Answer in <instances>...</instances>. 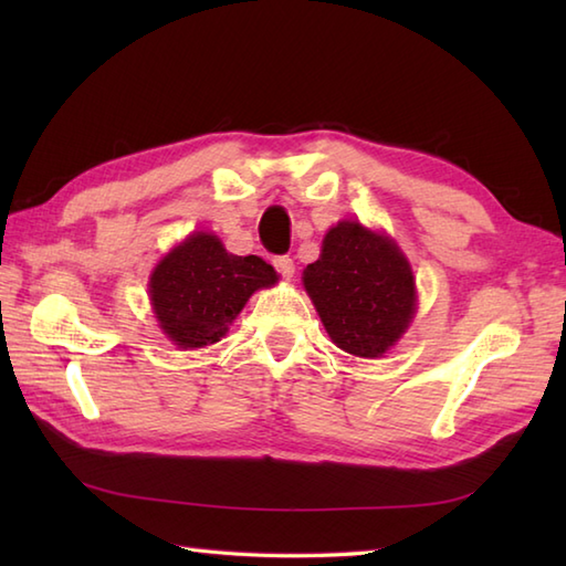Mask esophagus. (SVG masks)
I'll list each match as a JSON object with an SVG mask.
<instances>
[{"label": "esophagus", "mask_w": 566, "mask_h": 566, "mask_svg": "<svg viewBox=\"0 0 566 566\" xmlns=\"http://www.w3.org/2000/svg\"><path fill=\"white\" fill-rule=\"evenodd\" d=\"M272 262H274L276 272H280L282 276H286V280H290V276H294V260L290 255H276Z\"/></svg>", "instance_id": "esophagus-1"}]
</instances>
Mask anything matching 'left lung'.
I'll list each match as a JSON object with an SVG mask.
<instances>
[{
    "instance_id": "obj_1",
    "label": "left lung",
    "mask_w": 566,
    "mask_h": 566,
    "mask_svg": "<svg viewBox=\"0 0 566 566\" xmlns=\"http://www.w3.org/2000/svg\"><path fill=\"white\" fill-rule=\"evenodd\" d=\"M302 280L331 340L350 355L381 357L413 321L411 264L389 235L359 221L331 228Z\"/></svg>"
}]
</instances>
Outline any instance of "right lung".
Returning <instances> with one entry per match:
<instances>
[{"label": "right lung", "mask_w": 566, "mask_h": 566, "mask_svg": "<svg viewBox=\"0 0 566 566\" xmlns=\"http://www.w3.org/2000/svg\"><path fill=\"white\" fill-rule=\"evenodd\" d=\"M276 282L258 255L228 252L213 233H191L153 270L148 292L163 333L182 350L219 343L248 298Z\"/></svg>", "instance_id": "1"}]
</instances>
